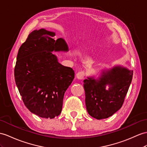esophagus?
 Returning <instances> with one entry per match:
<instances>
[{"label":"esophagus","instance_id":"1","mask_svg":"<svg viewBox=\"0 0 147 147\" xmlns=\"http://www.w3.org/2000/svg\"><path fill=\"white\" fill-rule=\"evenodd\" d=\"M84 76H85V72H84V71H78V72L76 74L77 78H78V79H79V80L83 79Z\"/></svg>","mask_w":147,"mask_h":147}]
</instances>
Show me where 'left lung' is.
<instances>
[{"label": "left lung", "instance_id": "8db88e82", "mask_svg": "<svg viewBox=\"0 0 147 147\" xmlns=\"http://www.w3.org/2000/svg\"><path fill=\"white\" fill-rule=\"evenodd\" d=\"M132 77L133 70L115 65L102 70L98 78L91 76L84 80L85 105L89 115L101 120L117 112L123 105Z\"/></svg>", "mask_w": 147, "mask_h": 147}]
</instances>
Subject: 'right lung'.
I'll return each mask as SVG.
<instances>
[{
	"label": "right lung",
	"instance_id": "1",
	"mask_svg": "<svg viewBox=\"0 0 147 147\" xmlns=\"http://www.w3.org/2000/svg\"><path fill=\"white\" fill-rule=\"evenodd\" d=\"M55 35L44 28L32 32L19 48L14 69L25 105L45 119H53L61 113L64 94L75 76L73 69L60 64L52 53L69 51L65 40H55Z\"/></svg>",
	"mask_w": 147,
	"mask_h": 147
}]
</instances>
